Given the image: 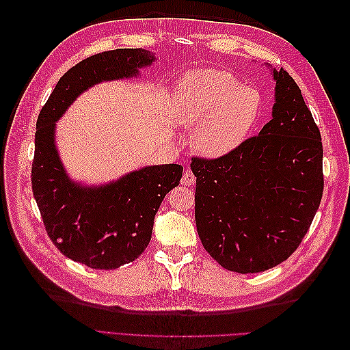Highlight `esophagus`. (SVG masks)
I'll return each instance as SVG.
<instances>
[{"mask_svg": "<svg viewBox=\"0 0 350 350\" xmlns=\"http://www.w3.org/2000/svg\"><path fill=\"white\" fill-rule=\"evenodd\" d=\"M181 184L183 185H194L196 184V175L189 167H187L184 171L183 178H181Z\"/></svg>", "mask_w": 350, "mask_h": 350, "instance_id": "obj_1", "label": "esophagus"}]
</instances>
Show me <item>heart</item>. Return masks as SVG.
<instances>
[{
  "mask_svg": "<svg viewBox=\"0 0 350 350\" xmlns=\"http://www.w3.org/2000/svg\"><path fill=\"white\" fill-rule=\"evenodd\" d=\"M258 90L228 71H193L179 81L174 113L178 124L193 131L196 150L207 157L225 156L245 142L261 118Z\"/></svg>",
  "mask_w": 350,
  "mask_h": 350,
  "instance_id": "obj_1",
  "label": "heart"
}]
</instances>
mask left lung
<instances>
[{"mask_svg":"<svg viewBox=\"0 0 350 350\" xmlns=\"http://www.w3.org/2000/svg\"><path fill=\"white\" fill-rule=\"evenodd\" d=\"M276 103L258 135L220 157L193 156L196 225L221 267L260 273L288 260L324 189L319 126L289 72L273 70Z\"/></svg>","mask_w":350,"mask_h":350,"instance_id":"left-lung-1","label":"left lung"}]
</instances>
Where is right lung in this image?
<instances>
[{"label": "right lung", "mask_w": 350, "mask_h": 350, "mask_svg": "<svg viewBox=\"0 0 350 350\" xmlns=\"http://www.w3.org/2000/svg\"><path fill=\"white\" fill-rule=\"evenodd\" d=\"M143 49H112L92 55L62 76L44 108L35 133L31 189L48 237L72 261L113 270L139 258L152 238L153 220L165 196L183 176L181 165L146 166L116 183L88 188L70 181L54 143L55 121L93 84L126 79L150 66Z\"/></svg>", "instance_id": "add662e5"}]
</instances>
